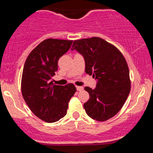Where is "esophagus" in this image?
I'll use <instances>...</instances> for the list:
<instances>
[{"mask_svg": "<svg viewBox=\"0 0 153 153\" xmlns=\"http://www.w3.org/2000/svg\"><path fill=\"white\" fill-rule=\"evenodd\" d=\"M76 89L78 91H81L83 90V87L82 86H76Z\"/></svg>", "mask_w": 153, "mask_h": 153, "instance_id": "34e87169", "label": "esophagus"}]
</instances>
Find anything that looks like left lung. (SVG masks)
<instances>
[{
  "instance_id": "1",
  "label": "left lung",
  "mask_w": 153,
  "mask_h": 153,
  "mask_svg": "<svg viewBox=\"0 0 153 153\" xmlns=\"http://www.w3.org/2000/svg\"><path fill=\"white\" fill-rule=\"evenodd\" d=\"M71 50L82 54L85 73L97 81L95 89L85 87L90 95L83 105L85 112L96 121L108 120L120 111L130 92L126 59L117 47L99 37L75 40Z\"/></svg>"
}]
</instances>
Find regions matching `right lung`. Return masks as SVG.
Returning a JSON list of instances; mask_svg holds the SVG:
<instances>
[{"label":"right lung","instance_id":"obj_1","mask_svg":"<svg viewBox=\"0 0 153 153\" xmlns=\"http://www.w3.org/2000/svg\"><path fill=\"white\" fill-rule=\"evenodd\" d=\"M73 40L47 39L30 52L24 64L22 93L24 101L38 118L57 122L67 114L68 103L76 92L75 85H54L59 57L71 48Z\"/></svg>","mask_w":153,"mask_h":153}]
</instances>
